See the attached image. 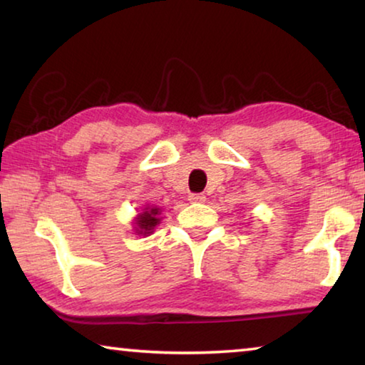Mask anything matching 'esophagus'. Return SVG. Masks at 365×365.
I'll list each match as a JSON object with an SVG mask.
<instances>
[{
  "mask_svg": "<svg viewBox=\"0 0 365 365\" xmlns=\"http://www.w3.org/2000/svg\"><path fill=\"white\" fill-rule=\"evenodd\" d=\"M188 200H190V202H205L206 201V196L202 195V193H191L188 196Z\"/></svg>",
  "mask_w": 365,
  "mask_h": 365,
  "instance_id": "34e87169",
  "label": "esophagus"
}]
</instances>
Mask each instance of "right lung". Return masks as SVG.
<instances>
[{
    "mask_svg": "<svg viewBox=\"0 0 365 365\" xmlns=\"http://www.w3.org/2000/svg\"><path fill=\"white\" fill-rule=\"evenodd\" d=\"M159 212L158 207H153L150 211H145L138 215L137 219V233L138 235H148L153 232V228L159 224V219L156 217Z\"/></svg>",
    "mask_w": 365,
    "mask_h": 365,
    "instance_id": "obj_1",
    "label": "right lung"
}]
</instances>
